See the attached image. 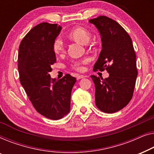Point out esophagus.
<instances>
[{
	"instance_id": "1",
	"label": "esophagus",
	"mask_w": 154,
	"mask_h": 154,
	"mask_svg": "<svg viewBox=\"0 0 154 154\" xmlns=\"http://www.w3.org/2000/svg\"><path fill=\"white\" fill-rule=\"evenodd\" d=\"M86 76H84V75H77V79H82V78H84V77H85Z\"/></svg>"
}]
</instances>
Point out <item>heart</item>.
Instances as JSON below:
<instances>
[{
  "label": "heart",
  "mask_w": 154,
  "mask_h": 154,
  "mask_svg": "<svg viewBox=\"0 0 154 154\" xmlns=\"http://www.w3.org/2000/svg\"><path fill=\"white\" fill-rule=\"evenodd\" d=\"M68 36L72 40L77 41V42L81 43V44L85 45L89 40L91 34L89 31L87 29H86L85 28L77 26L72 29L69 32ZM52 49L54 52L56 54H62L65 51V45L63 40L60 38H56L53 42ZM89 61L90 59L88 58H85L79 60H75L71 64V68L73 70L78 71V72H82V71L84 70V66L87 64Z\"/></svg>",
  "instance_id": "1"
}]
</instances>
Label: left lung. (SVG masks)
Masks as SVG:
<instances>
[{
    "mask_svg": "<svg viewBox=\"0 0 154 154\" xmlns=\"http://www.w3.org/2000/svg\"><path fill=\"white\" fill-rule=\"evenodd\" d=\"M101 35L102 50L94 71L109 73V77L91 75L95 84L96 107L106 113H114L133 98L137 69L136 54L129 34L119 23L106 16L89 19Z\"/></svg>",
    "mask_w": 154,
    "mask_h": 154,
    "instance_id": "left-lung-1",
    "label": "left lung"
}]
</instances>
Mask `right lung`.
<instances>
[{"instance_id":"obj_1","label":"right lung","mask_w":154,"mask_h":154,"mask_svg":"<svg viewBox=\"0 0 154 154\" xmlns=\"http://www.w3.org/2000/svg\"><path fill=\"white\" fill-rule=\"evenodd\" d=\"M61 26L43 22L26 35L19 47V80L35 109L40 114L57 120L70 109V97L76 78L66 74L60 79L51 78V65L56 62L54 40Z\"/></svg>"}]
</instances>
